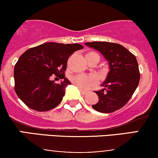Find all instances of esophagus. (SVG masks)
I'll use <instances>...</instances> for the list:
<instances>
[{
  "instance_id": "34e87169",
  "label": "esophagus",
  "mask_w": 158,
  "mask_h": 158,
  "mask_svg": "<svg viewBox=\"0 0 158 158\" xmlns=\"http://www.w3.org/2000/svg\"><path fill=\"white\" fill-rule=\"evenodd\" d=\"M79 90H80V91H81V93L82 94H86L87 93H88V91H87V90H83V89H81V88H79Z\"/></svg>"
}]
</instances>
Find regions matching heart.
Instances as JSON below:
<instances>
[{
  "label": "heart",
  "instance_id": "obj_1",
  "mask_svg": "<svg viewBox=\"0 0 158 158\" xmlns=\"http://www.w3.org/2000/svg\"><path fill=\"white\" fill-rule=\"evenodd\" d=\"M95 53V52H89L88 54ZM71 81L74 85H77V87L80 88H87L93 83L94 79L93 77L86 74H77V75L73 76L71 77Z\"/></svg>",
  "mask_w": 158,
  "mask_h": 158
}]
</instances>
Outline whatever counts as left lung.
Returning a JSON list of instances; mask_svg holds the SVG:
<instances>
[{"label":"left lung","mask_w":158,"mask_h":158,"mask_svg":"<svg viewBox=\"0 0 158 158\" xmlns=\"http://www.w3.org/2000/svg\"><path fill=\"white\" fill-rule=\"evenodd\" d=\"M85 45L98 50L109 66L106 80L101 85L103 88L95 91L99 102L92 105V108L101 113L120 109L131 99L139 84L140 74L135 56L115 43L93 41Z\"/></svg>","instance_id":"8db88e82"}]
</instances>
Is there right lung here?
I'll return each mask as SVG.
<instances>
[{
	"label": "right lung",
	"mask_w": 158,
	"mask_h": 158,
	"mask_svg": "<svg viewBox=\"0 0 158 158\" xmlns=\"http://www.w3.org/2000/svg\"><path fill=\"white\" fill-rule=\"evenodd\" d=\"M83 47L79 44L44 43L27 50L14 68L15 93L22 102L37 111L56 108L62 100L70 81L64 77L68 58ZM52 74L64 78L59 84L51 81Z\"/></svg>",
	"instance_id": "obj_1"
}]
</instances>
